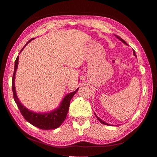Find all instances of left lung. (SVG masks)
Instances as JSON below:
<instances>
[{
	"mask_svg": "<svg viewBox=\"0 0 157 157\" xmlns=\"http://www.w3.org/2000/svg\"><path fill=\"white\" fill-rule=\"evenodd\" d=\"M115 36H116L117 37V38H118V39H119V40H120V41H121L122 42H123V44H126V45H127V44L126 43V42H125V41H124L123 40V39H122V38H121V37H120V36H117V35H115ZM133 53H134V56H135V57H136V54H135V51H134V50H133ZM94 114H95V116L97 117L98 120V121H99L100 122V123H102V124H106V125H111V124H108V123H105V122H104V121H103L102 120H101V119H100V118H98V117L97 116V115H96V114H95V113H94Z\"/></svg>",
	"mask_w": 157,
	"mask_h": 157,
	"instance_id": "left-lung-1",
	"label": "left lung"
}]
</instances>
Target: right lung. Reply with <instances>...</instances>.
<instances>
[{
  "mask_svg": "<svg viewBox=\"0 0 157 157\" xmlns=\"http://www.w3.org/2000/svg\"><path fill=\"white\" fill-rule=\"evenodd\" d=\"M34 38L32 39L31 40L27 42V44L25 45V46L23 48L21 52L22 51L23 48L26 46L29 42L33 40ZM18 56L17 57V59L15 61L14 63V74H13L12 77V91H13V96H14V99L17 105L18 108L19 109L21 114L24 117V118L27 121L28 123L33 124V125L35 126L36 127H38L39 129H56L59 127L61 124H62L63 121H65L67 116L69 106H70V102L73 95H75V93L78 91V89H77L75 91L71 92L68 94L63 98L62 102L57 108L55 109L54 110L49 112H45V113H37L34 112V111L29 110L28 109L26 108L24 105H22V103L20 102L17 97V92H16L15 89V75L17 73V70L18 68Z\"/></svg>",
  "mask_w": 157,
  "mask_h": 157,
  "instance_id": "right-lung-1",
  "label": "right lung"
}]
</instances>
